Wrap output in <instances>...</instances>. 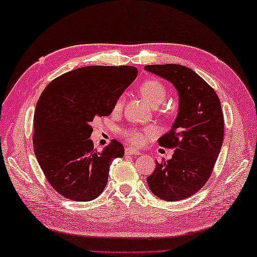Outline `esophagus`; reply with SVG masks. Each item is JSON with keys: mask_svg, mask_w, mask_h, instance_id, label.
<instances>
[{"mask_svg": "<svg viewBox=\"0 0 257 257\" xmlns=\"http://www.w3.org/2000/svg\"><path fill=\"white\" fill-rule=\"evenodd\" d=\"M140 154H141L140 151L134 149V148H132V147H128V148H126V149H125V155L126 156H139Z\"/></svg>", "mask_w": 257, "mask_h": 257, "instance_id": "1", "label": "esophagus"}]
</instances>
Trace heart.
<instances>
[{
    "label": "heart",
    "mask_w": 257,
    "mask_h": 257,
    "mask_svg": "<svg viewBox=\"0 0 257 257\" xmlns=\"http://www.w3.org/2000/svg\"><path fill=\"white\" fill-rule=\"evenodd\" d=\"M139 91H140L141 96L146 99V100L150 103L152 107H158L163 105L166 99L168 96L167 88L165 87L164 83H161L159 80L156 79H150L147 80L143 82L140 88H139ZM124 98L120 96L117 98L114 105V110L117 111L119 110L121 106H123ZM124 137L126 138L130 143H132L134 146H143L145 143L150 140V139L155 136L156 131L155 128L152 127H147V128H126L124 130Z\"/></svg>",
    "instance_id": "b5f03b06"
}]
</instances>
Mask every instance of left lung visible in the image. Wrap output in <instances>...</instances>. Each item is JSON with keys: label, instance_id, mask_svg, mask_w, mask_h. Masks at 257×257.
Wrapping results in <instances>:
<instances>
[{"label": "left lung", "instance_id": "8db88e82", "mask_svg": "<svg viewBox=\"0 0 257 257\" xmlns=\"http://www.w3.org/2000/svg\"><path fill=\"white\" fill-rule=\"evenodd\" d=\"M145 70L167 80L178 93V112L168 133L158 143L174 148L172 159L159 164L147 183L165 201L187 199L211 176L223 142V115L214 90L186 66L147 65Z\"/></svg>", "mask_w": 257, "mask_h": 257}]
</instances>
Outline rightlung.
Here are the masks:
<instances>
[{
  "label": "right lung",
  "mask_w": 257,
  "mask_h": 257,
  "mask_svg": "<svg viewBox=\"0 0 257 257\" xmlns=\"http://www.w3.org/2000/svg\"><path fill=\"white\" fill-rule=\"evenodd\" d=\"M137 75L136 66H84L58 76L40 94L34 115L35 155L48 183L66 199H96L111 161L124 156L116 140L99 152L89 138L94 117L109 115Z\"/></svg>",
  "instance_id": "obj_1"
}]
</instances>
